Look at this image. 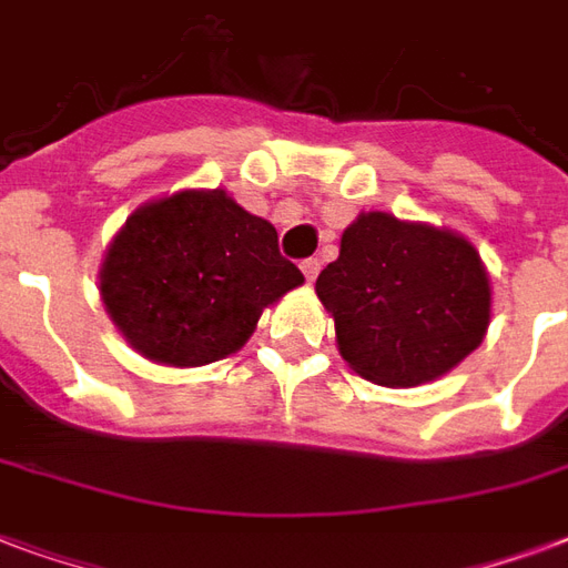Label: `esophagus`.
Returning a JSON list of instances; mask_svg holds the SVG:
<instances>
[{
    "instance_id": "34e87169",
    "label": "esophagus",
    "mask_w": 568,
    "mask_h": 568,
    "mask_svg": "<svg viewBox=\"0 0 568 568\" xmlns=\"http://www.w3.org/2000/svg\"><path fill=\"white\" fill-rule=\"evenodd\" d=\"M300 266H302V272H305V278H308V281H314L320 275V260L317 257L302 260Z\"/></svg>"
}]
</instances>
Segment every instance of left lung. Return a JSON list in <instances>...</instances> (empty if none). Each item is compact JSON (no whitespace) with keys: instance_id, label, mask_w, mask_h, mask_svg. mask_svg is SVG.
<instances>
[{"instance_id":"8db88e82","label":"left lung","mask_w":568,"mask_h":568,"mask_svg":"<svg viewBox=\"0 0 568 568\" xmlns=\"http://www.w3.org/2000/svg\"><path fill=\"white\" fill-rule=\"evenodd\" d=\"M317 296L341 356L377 386H419L479 347L491 320L488 272L449 230L368 212L341 236Z\"/></svg>"}]
</instances>
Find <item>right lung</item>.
Segmentation results:
<instances>
[{"mask_svg":"<svg viewBox=\"0 0 568 568\" xmlns=\"http://www.w3.org/2000/svg\"><path fill=\"white\" fill-rule=\"evenodd\" d=\"M302 281L268 221L224 191H179L119 230L101 266V296L146 359L194 368L236 353L263 308Z\"/></svg>","mask_w":568,"mask_h":568,"instance_id":"add662e5","label":"right lung"}]
</instances>
